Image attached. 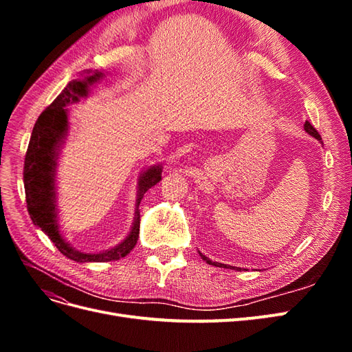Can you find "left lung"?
<instances>
[{"label": "left lung", "instance_id": "8db88e82", "mask_svg": "<svg viewBox=\"0 0 352 352\" xmlns=\"http://www.w3.org/2000/svg\"><path fill=\"white\" fill-rule=\"evenodd\" d=\"M304 131L308 133V135H311L313 138H316L317 141H320L322 142V138H320V135H318V132L314 129V127L308 123V122H305V124H304ZM198 254H199V257L204 260L207 264H211V265H216V267H223V269H232V270H236V272H241V267H232V265H228V264H221V263H217V261H211L208 257H206L204 254H201L199 251H198Z\"/></svg>", "mask_w": 352, "mask_h": 352}]
</instances>
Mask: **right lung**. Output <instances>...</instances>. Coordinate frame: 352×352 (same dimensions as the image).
Here are the masks:
<instances>
[{
    "mask_svg": "<svg viewBox=\"0 0 352 352\" xmlns=\"http://www.w3.org/2000/svg\"><path fill=\"white\" fill-rule=\"evenodd\" d=\"M105 74L100 70H83L78 79L67 83L48 109L41 113L32 131L25 157L23 182L29 216L34 225L54 242L58 251L76 263H105L126 257L140 238V204L148 189L162 180V164L145 167L138 179L135 217L127 236L113 248L100 252H83L67 242L60 228V210L57 194V167L61 148L65 145L70 123L69 105L88 98L91 88L102 80Z\"/></svg>",
    "mask_w": 352,
    "mask_h": 352,
    "instance_id": "obj_1",
    "label": "right lung"
}]
</instances>
